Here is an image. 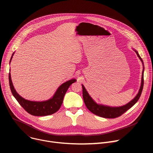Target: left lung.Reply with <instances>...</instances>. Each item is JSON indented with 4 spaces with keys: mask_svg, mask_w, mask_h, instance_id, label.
Listing matches in <instances>:
<instances>
[{
    "mask_svg": "<svg viewBox=\"0 0 153 153\" xmlns=\"http://www.w3.org/2000/svg\"><path fill=\"white\" fill-rule=\"evenodd\" d=\"M133 50L136 52V54L138 56V57L140 58L143 65V69L142 77H141V83L140 89L138 91V93L135 96V97L133 100H131L130 102H128L125 105L120 106V107H110V106L104 105H102V104H99L96 103L89 95V93L87 92L85 87L82 84V95H83V99L85 103V105L87 107V108L89 109V110H90L94 114L101 117L106 118H115L121 116L122 114H123L125 111H126L128 110H129L131 107H132L139 100L143 89L144 68L143 61L141 58L140 57V54H138V51L135 50L134 49H133Z\"/></svg>",
    "mask_w": 153,
    "mask_h": 153,
    "instance_id": "left-lung-1",
    "label": "left lung"
}]
</instances>
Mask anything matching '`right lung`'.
<instances>
[{
  "label": "right lung",
  "instance_id": "1",
  "mask_svg": "<svg viewBox=\"0 0 153 153\" xmlns=\"http://www.w3.org/2000/svg\"><path fill=\"white\" fill-rule=\"evenodd\" d=\"M13 54L12 55V57L10 60V63L12 61ZM9 79L10 88L13 97L20 103V105L28 114L34 116L50 115L53 114L55 112L59 110L62 103L64 95L66 93L68 88L72 83L76 82V79H71L69 81H68L61 84L58 88L57 91L54 93L53 97H51L49 100L42 102H36L23 99L16 92L12 84L10 73H9Z\"/></svg>",
  "mask_w": 153,
  "mask_h": 153
}]
</instances>
